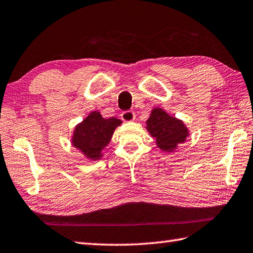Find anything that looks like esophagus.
I'll return each mask as SVG.
<instances>
[{
  "mask_svg": "<svg viewBox=\"0 0 253 253\" xmlns=\"http://www.w3.org/2000/svg\"><path fill=\"white\" fill-rule=\"evenodd\" d=\"M121 117L124 122H131L135 120V113L131 111H125L121 114Z\"/></svg>",
  "mask_w": 253,
  "mask_h": 253,
  "instance_id": "obj_1",
  "label": "esophagus"
}]
</instances>
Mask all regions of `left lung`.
Masks as SVG:
<instances>
[{
	"label": "left lung",
	"instance_id": "8db88e82",
	"mask_svg": "<svg viewBox=\"0 0 253 253\" xmlns=\"http://www.w3.org/2000/svg\"><path fill=\"white\" fill-rule=\"evenodd\" d=\"M146 124L147 130L163 151L172 152L189 136V130L183 122L170 116L162 108H153Z\"/></svg>",
	"mask_w": 253,
	"mask_h": 253
}]
</instances>
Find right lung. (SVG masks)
Masks as SVG:
<instances>
[{
  "instance_id": "right-lung-1",
  "label": "right lung",
  "mask_w": 253,
  "mask_h": 253,
  "mask_svg": "<svg viewBox=\"0 0 253 253\" xmlns=\"http://www.w3.org/2000/svg\"><path fill=\"white\" fill-rule=\"evenodd\" d=\"M121 124L122 121L115 117L105 120L100 112H92L74 129L72 145L88 159L98 160L103 149L111 141L115 128Z\"/></svg>"
}]
</instances>
